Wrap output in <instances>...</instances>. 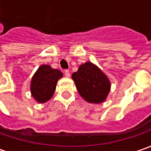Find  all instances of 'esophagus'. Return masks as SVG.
Returning <instances> with one entry per match:
<instances>
[{"label": "esophagus", "mask_w": 151, "mask_h": 151, "mask_svg": "<svg viewBox=\"0 0 151 151\" xmlns=\"http://www.w3.org/2000/svg\"><path fill=\"white\" fill-rule=\"evenodd\" d=\"M65 76L66 77H70V70H65Z\"/></svg>", "instance_id": "esophagus-1"}]
</instances>
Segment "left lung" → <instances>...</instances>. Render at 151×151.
<instances>
[{
  "instance_id": "obj_1",
  "label": "left lung",
  "mask_w": 151,
  "mask_h": 151,
  "mask_svg": "<svg viewBox=\"0 0 151 151\" xmlns=\"http://www.w3.org/2000/svg\"><path fill=\"white\" fill-rule=\"evenodd\" d=\"M81 96L89 103L106 101L111 89V82L101 69L91 62L81 65L71 76Z\"/></svg>"
}]
</instances>
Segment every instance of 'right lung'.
<instances>
[{"instance_id": "right-lung-1", "label": "right lung", "mask_w": 151, "mask_h": 151, "mask_svg": "<svg viewBox=\"0 0 151 151\" xmlns=\"http://www.w3.org/2000/svg\"><path fill=\"white\" fill-rule=\"evenodd\" d=\"M63 76V73L49 65H42L32 76L30 91L34 100L38 103H44L50 100L56 89L58 81Z\"/></svg>"}]
</instances>
